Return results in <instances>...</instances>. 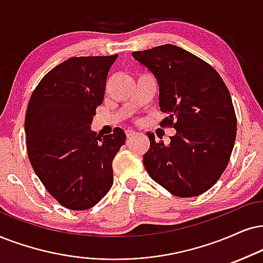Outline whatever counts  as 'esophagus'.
Segmentation results:
<instances>
[{"instance_id":"obj_1","label":"esophagus","mask_w":263,"mask_h":263,"mask_svg":"<svg viewBox=\"0 0 263 263\" xmlns=\"http://www.w3.org/2000/svg\"><path fill=\"white\" fill-rule=\"evenodd\" d=\"M136 134H137V132L134 131V129H127V131H126V136H127V138H131L132 136H135Z\"/></svg>"}]
</instances>
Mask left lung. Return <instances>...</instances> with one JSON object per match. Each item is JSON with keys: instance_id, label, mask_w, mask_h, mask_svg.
I'll return each mask as SVG.
<instances>
[{"instance_id": "1", "label": "left lung", "mask_w": 263, "mask_h": 263, "mask_svg": "<svg viewBox=\"0 0 263 263\" xmlns=\"http://www.w3.org/2000/svg\"><path fill=\"white\" fill-rule=\"evenodd\" d=\"M159 85V107L167 114L161 126H174L168 144L151 141L143 164L156 183L179 198L210 189L227 167L237 118L231 95L218 72L185 49L162 45L132 53Z\"/></svg>"}]
</instances>
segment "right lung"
<instances>
[{
	"instance_id": "obj_1",
	"label": "right lung",
	"mask_w": 263,
	"mask_h": 263,
	"mask_svg": "<svg viewBox=\"0 0 263 263\" xmlns=\"http://www.w3.org/2000/svg\"><path fill=\"white\" fill-rule=\"evenodd\" d=\"M116 58H69L43 76L29 101V160L49 194L70 210L95 206L114 182L112 160L126 135L116 127L101 138L91 124Z\"/></svg>"
}]
</instances>
